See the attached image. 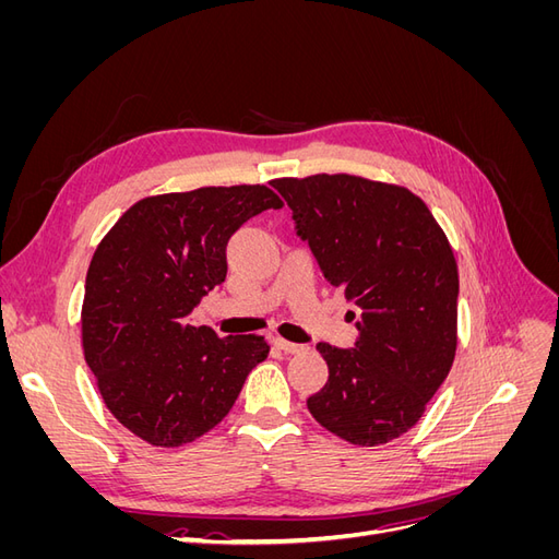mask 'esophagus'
Segmentation results:
<instances>
[{
  "mask_svg": "<svg viewBox=\"0 0 559 559\" xmlns=\"http://www.w3.org/2000/svg\"><path fill=\"white\" fill-rule=\"evenodd\" d=\"M273 345H275L277 349H282L284 354H298V352L306 349V345L289 343V341H284V337H273Z\"/></svg>",
  "mask_w": 559,
  "mask_h": 559,
  "instance_id": "34e87169",
  "label": "esophagus"
}]
</instances>
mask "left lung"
<instances>
[{
    "label": "left lung",
    "instance_id": "8db88e82",
    "mask_svg": "<svg viewBox=\"0 0 559 559\" xmlns=\"http://www.w3.org/2000/svg\"><path fill=\"white\" fill-rule=\"evenodd\" d=\"M321 273L357 308L352 349L319 343L329 380L308 399L326 431L361 448L413 429L456 352L460 273L425 200L357 175L273 179Z\"/></svg>",
    "mask_w": 559,
    "mask_h": 559
}]
</instances>
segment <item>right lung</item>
I'll return each mask as SVG.
<instances>
[{
	"instance_id": "obj_1",
	"label": "right lung",
	"mask_w": 559,
	"mask_h": 559,
	"mask_svg": "<svg viewBox=\"0 0 559 559\" xmlns=\"http://www.w3.org/2000/svg\"><path fill=\"white\" fill-rule=\"evenodd\" d=\"M261 183L142 198L97 245L81 306L83 357L109 413L156 448L193 443L222 421L267 357L263 335L216 337L191 310L226 280V245L280 210Z\"/></svg>"
}]
</instances>
